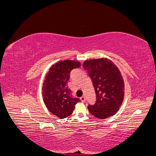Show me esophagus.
Instances as JSON below:
<instances>
[{
  "instance_id": "obj_1",
  "label": "esophagus",
  "mask_w": 156,
  "mask_h": 156,
  "mask_svg": "<svg viewBox=\"0 0 156 156\" xmlns=\"http://www.w3.org/2000/svg\"><path fill=\"white\" fill-rule=\"evenodd\" d=\"M80 100H81V101H82L83 103L85 102V97H84V96H82L81 98H80Z\"/></svg>"
}]
</instances>
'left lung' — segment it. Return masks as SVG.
<instances>
[{
    "mask_svg": "<svg viewBox=\"0 0 156 156\" xmlns=\"http://www.w3.org/2000/svg\"><path fill=\"white\" fill-rule=\"evenodd\" d=\"M95 90L96 101L88 111L98 119L114 115L124 98V82L120 70L107 58L87 60L83 63Z\"/></svg>",
    "mask_w": 156,
    "mask_h": 156,
    "instance_id": "left-lung-1",
    "label": "left lung"
}]
</instances>
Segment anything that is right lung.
I'll return each instance as SVG.
<instances>
[{"mask_svg": "<svg viewBox=\"0 0 156 156\" xmlns=\"http://www.w3.org/2000/svg\"><path fill=\"white\" fill-rule=\"evenodd\" d=\"M81 66L79 61L61 60L51 66L42 84V97L46 107L52 114L60 119L71 115L79 98H73L67 87L70 72Z\"/></svg>", "mask_w": 156, "mask_h": 156, "instance_id": "obj_1", "label": "right lung"}]
</instances>
